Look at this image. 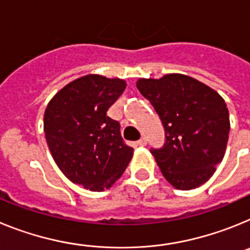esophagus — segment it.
I'll list each match as a JSON object with an SVG mask.
<instances>
[{
  "instance_id": "34e87169",
  "label": "esophagus",
  "mask_w": 250,
  "mask_h": 250,
  "mask_svg": "<svg viewBox=\"0 0 250 250\" xmlns=\"http://www.w3.org/2000/svg\"><path fill=\"white\" fill-rule=\"evenodd\" d=\"M136 144H138L139 146H145V145H146V139L143 136V138H140L138 141H136Z\"/></svg>"
}]
</instances>
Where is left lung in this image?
Returning <instances> with one entry per match:
<instances>
[{"mask_svg":"<svg viewBox=\"0 0 250 250\" xmlns=\"http://www.w3.org/2000/svg\"><path fill=\"white\" fill-rule=\"evenodd\" d=\"M136 86L164 126V145L150 150L164 178L180 190L204 184L223 160L228 143L225 101L209 86L180 74L140 79Z\"/></svg>","mask_w":250,"mask_h":250,"instance_id":"1","label":"left lung"}]
</instances>
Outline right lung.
<instances>
[{"mask_svg": "<svg viewBox=\"0 0 250 250\" xmlns=\"http://www.w3.org/2000/svg\"><path fill=\"white\" fill-rule=\"evenodd\" d=\"M126 87L120 79L86 75L48 103L43 131L51 155L68 180L92 191L109 189L126 169L132 147L106 112Z\"/></svg>", "mask_w": 250, "mask_h": 250, "instance_id": "add662e5", "label": "right lung"}]
</instances>
